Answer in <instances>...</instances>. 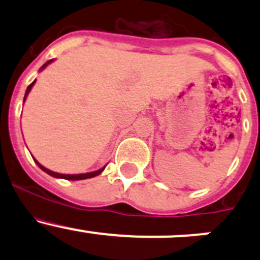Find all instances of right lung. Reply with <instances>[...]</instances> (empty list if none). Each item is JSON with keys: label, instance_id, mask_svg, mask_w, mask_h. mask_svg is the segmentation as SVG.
Segmentation results:
<instances>
[{"label": "right lung", "instance_id": "add662e5", "mask_svg": "<svg viewBox=\"0 0 260 260\" xmlns=\"http://www.w3.org/2000/svg\"><path fill=\"white\" fill-rule=\"evenodd\" d=\"M51 61H52V60H50V61L46 62V64H44V65H43V68H41V69H44V68H45L46 65H48V64H50V62H51ZM34 84H35V80H34L32 83H31L30 85L27 86V89H26L25 99H26V95H27V94H28V91H30V90H31V88H32V85H34ZM25 99H23V102H25ZM35 162H36V164H38V166L40 167V169L43 170V171H45L46 174H49V175H50V176L59 177V179H65V180H72V181H75V180H85V179H90V177H94V176H96V175H99V174H101V172L103 171V170H104V167H103V169L98 170V171H94V172H88V174H80V175H61V174H56V172H52V171H50V170L45 169V167H44V166H41V165L39 164V162L36 161V159H35Z\"/></svg>", "mask_w": 260, "mask_h": 260}]
</instances>
